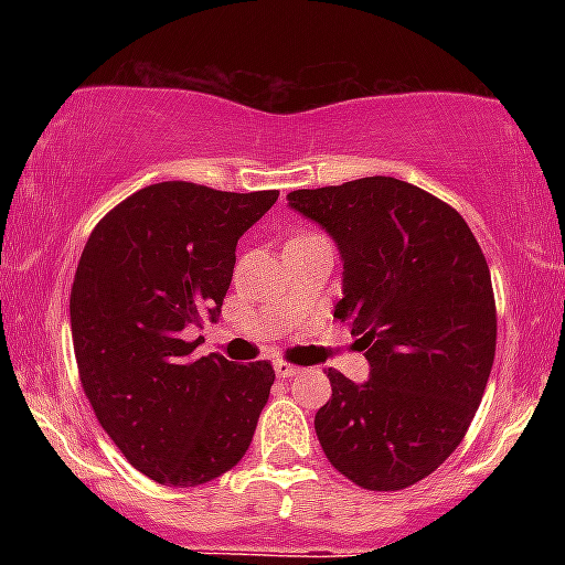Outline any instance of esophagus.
<instances>
[{
  "label": "esophagus",
  "instance_id": "esophagus-1",
  "mask_svg": "<svg viewBox=\"0 0 565 565\" xmlns=\"http://www.w3.org/2000/svg\"><path fill=\"white\" fill-rule=\"evenodd\" d=\"M302 369L300 366H295V364H289V361H276V374L278 377H297V374H300Z\"/></svg>",
  "mask_w": 565,
  "mask_h": 565
}]
</instances>
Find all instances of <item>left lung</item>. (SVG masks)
<instances>
[{"label": "left lung", "mask_w": 565, "mask_h": 565, "mask_svg": "<svg viewBox=\"0 0 565 565\" xmlns=\"http://www.w3.org/2000/svg\"><path fill=\"white\" fill-rule=\"evenodd\" d=\"M289 204L340 246L334 319L372 364L364 385L327 372L321 449L361 489H408L449 459L481 406L497 350L489 263L454 206L404 180L302 188Z\"/></svg>", "instance_id": "1"}]
</instances>
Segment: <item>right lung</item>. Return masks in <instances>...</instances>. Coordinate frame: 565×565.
Wrapping results in <instances>:
<instances>
[{
  "mask_svg": "<svg viewBox=\"0 0 565 565\" xmlns=\"http://www.w3.org/2000/svg\"><path fill=\"white\" fill-rule=\"evenodd\" d=\"M276 199L185 180L146 185L84 244L71 287L84 395L127 462L157 483L201 486L249 449L274 366L193 359L183 329L217 319L238 238Z\"/></svg>",
  "mask_w": 565,
  "mask_h": 565,
  "instance_id": "1",
  "label": "right lung"
}]
</instances>
